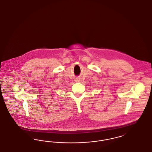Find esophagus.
Segmentation results:
<instances>
[{
    "mask_svg": "<svg viewBox=\"0 0 152 152\" xmlns=\"http://www.w3.org/2000/svg\"><path fill=\"white\" fill-rule=\"evenodd\" d=\"M76 81L77 82H80V80L79 79H77L76 80Z\"/></svg>",
    "mask_w": 152,
    "mask_h": 152,
    "instance_id": "obj_1",
    "label": "esophagus"
}]
</instances>
